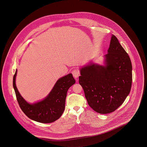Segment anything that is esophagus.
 I'll return each mask as SVG.
<instances>
[{"label":"esophagus","instance_id":"obj_1","mask_svg":"<svg viewBox=\"0 0 147 147\" xmlns=\"http://www.w3.org/2000/svg\"><path fill=\"white\" fill-rule=\"evenodd\" d=\"M72 74L75 79H77L80 76V73L78 69H74L72 71Z\"/></svg>","mask_w":147,"mask_h":147}]
</instances>
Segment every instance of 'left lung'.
Instances as JSON below:
<instances>
[{
    "label": "left lung",
    "instance_id": "left-lung-1",
    "mask_svg": "<svg viewBox=\"0 0 147 147\" xmlns=\"http://www.w3.org/2000/svg\"><path fill=\"white\" fill-rule=\"evenodd\" d=\"M107 52L104 65L91 62L80 68L79 77L88 104L101 114L113 112L123 104L132 82L130 58L114 35Z\"/></svg>",
    "mask_w": 147,
    "mask_h": 147
}]
</instances>
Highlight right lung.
<instances>
[{
  "instance_id": "1",
  "label": "right lung",
  "mask_w": 147,
  "mask_h": 147,
  "mask_svg": "<svg viewBox=\"0 0 147 147\" xmlns=\"http://www.w3.org/2000/svg\"><path fill=\"white\" fill-rule=\"evenodd\" d=\"M17 69L13 77V87L16 96L21 110L28 117L36 122L49 123L60 118L65 109L67 93L76 80L72 74L59 78L49 94L40 101L29 104L21 96L18 91L15 80Z\"/></svg>"
}]
</instances>
